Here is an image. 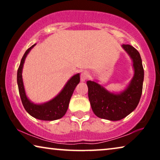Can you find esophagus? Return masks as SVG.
Returning a JSON list of instances; mask_svg holds the SVG:
<instances>
[{
  "instance_id": "esophagus-1",
  "label": "esophagus",
  "mask_w": 160,
  "mask_h": 160,
  "mask_svg": "<svg viewBox=\"0 0 160 160\" xmlns=\"http://www.w3.org/2000/svg\"><path fill=\"white\" fill-rule=\"evenodd\" d=\"M81 81L82 82H85V80L87 79V78L89 77V73L88 72L84 71H82V73H81Z\"/></svg>"
}]
</instances>
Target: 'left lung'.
Returning <instances> with one entry per match:
<instances>
[{"label":"left lung","instance_id":"1","mask_svg":"<svg viewBox=\"0 0 160 160\" xmlns=\"http://www.w3.org/2000/svg\"><path fill=\"white\" fill-rule=\"evenodd\" d=\"M132 61L134 75L123 91L119 93L107 90L95 81H87L88 97L93 112L98 117L119 121L136 108L141 99L144 71L139 52L131 45H122Z\"/></svg>","mask_w":160,"mask_h":160}]
</instances>
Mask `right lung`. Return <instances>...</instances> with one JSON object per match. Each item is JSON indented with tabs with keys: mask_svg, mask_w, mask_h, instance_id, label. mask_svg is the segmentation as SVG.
I'll return each mask as SVG.
<instances>
[{
	"mask_svg": "<svg viewBox=\"0 0 160 160\" xmlns=\"http://www.w3.org/2000/svg\"><path fill=\"white\" fill-rule=\"evenodd\" d=\"M36 45V43H35L25 52L22 58L20 65L17 71V84H18L19 95H20L24 108L30 116L37 119L44 120V121H54V120L61 119L66 113L68 108L70 100L73 95L74 89L80 82V74L76 73L72 76L68 81L60 93L49 101L40 104L32 102L26 95L22 73V68L25 58H27V55L30 50Z\"/></svg>",
	"mask_w": 160,
	"mask_h": 160,
	"instance_id": "add662e5",
	"label": "right lung"
}]
</instances>
